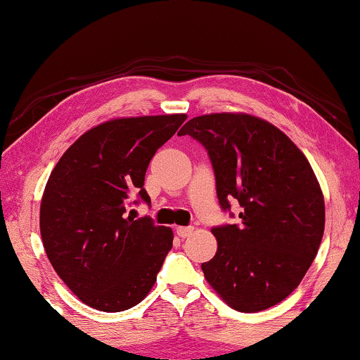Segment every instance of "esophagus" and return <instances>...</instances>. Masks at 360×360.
I'll return each instance as SVG.
<instances>
[{"instance_id":"34e87169","label":"esophagus","mask_w":360,"mask_h":360,"mask_svg":"<svg viewBox=\"0 0 360 360\" xmlns=\"http://www.w3.org/2000/svg\"><path fill=\"white\" fill-rule=\"evenodd\" d=\"M194 228L193 226H177L176 228V235L179 238H189L193 235Z\"/></svg>"}]
</instances>
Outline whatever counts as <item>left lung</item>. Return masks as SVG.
Segmentation results:
<instances>
[{
  "instance_id": "obj_1",
  "label": "left lung",
  "mask_w": 360,
  "mask_h": 360,
  "mask_svg": "<svg viewBox=\"0 0 360 360\" xmlns=\"http://www.w3.org/2000/svg\"><path fill=\"white\" fill-rule=\"evenodd\" d=\"M179 136L206 147L223 210L236 199L240 224L211 229L218 250L202 274L238 311L270 309L300 285L326 228V202L310 162L287 134L245 112L194 117Z\"/></svg>"
}]
</instances>
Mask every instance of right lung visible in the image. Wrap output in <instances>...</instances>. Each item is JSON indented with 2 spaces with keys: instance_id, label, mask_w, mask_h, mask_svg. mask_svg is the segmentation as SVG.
<instances>
[{
  "instance_id": "add662e5",
  "label": "right lung",
  "mask_w": 360,
  "mask_h": 360,
  "mask_svg": "<svg viewBox=\"0 0 360 360\" xmlns=\"http://www.w3.org/2000/svg\"><path fill=\"white\" fill-rule=\"evenodd\" d=\"M186 119L107 120L82 134L51 171L40 205L41 241L51 266L85 305L122 311L153 290L174 235L125 213L134 194L150 202L147 166Z\"/></svg>"
}]
</instances>
